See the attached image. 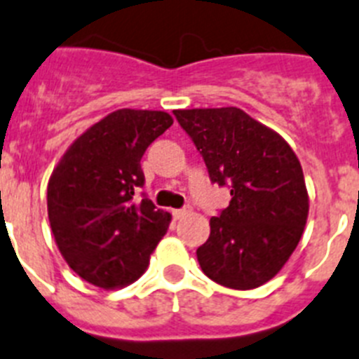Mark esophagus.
Instances as JSON below:
<instances>
[{"mask_svg":"<svg viewBox=\"0 0 359 359\" xmlns=\"http://www.w3.org/2000/svg\"><path fill=\"white\" fill-rule=\"evenodd\" d=\"M188 213H189L188 208H182V210H173V211H171V215H173V218H175V220H180V218H184Z\"/></svg>","mask_w":359,"mask_h":359,"instance_id":"esophagus-1","label":"esophagus"}]
</instances>
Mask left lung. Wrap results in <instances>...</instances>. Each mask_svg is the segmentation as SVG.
Here are the masks:
<instances>
[{
	"mask_svg": "<svg viewBox=\"0 0 359 359\" xmlns=\"http://www.w3.org/2000/svg\"><path fill=\"white\" fill-rule=\"evenodd\" d=\"M173 114L201 151L211 182L231 191L229 205L210 220L198 264L224 287H260L285 266L307 222L300 161L278 133L235 106Z\"/></svg>",
	"mask_w": 359,
	"mask_h": 359,
	"instance_id": "left-lung-1",
	"label": "left lung"
}]
</instances>
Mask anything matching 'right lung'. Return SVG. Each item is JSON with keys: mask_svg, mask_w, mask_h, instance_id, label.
Returning a JSON list of instances; mask_svg holds the SVG:
<instances>
[{"mask_svg": "<svg viewBox=\"0 0 359 359\" xmlns=\"http://www.w3.org/2000/svg\"><path fill=\"white\" fill-rule=\"evenodd\" d=\"M171 124L166 111H111L77 137L52 171L46 204L55 244L97 287L135 282L166 235L171 215L135 195L144 184L146 148Z\"/></svg>", "mask_w": 359, "mask_h": 359, "instance_id": "add662e5", "label": "right lung"}]
</instances>
